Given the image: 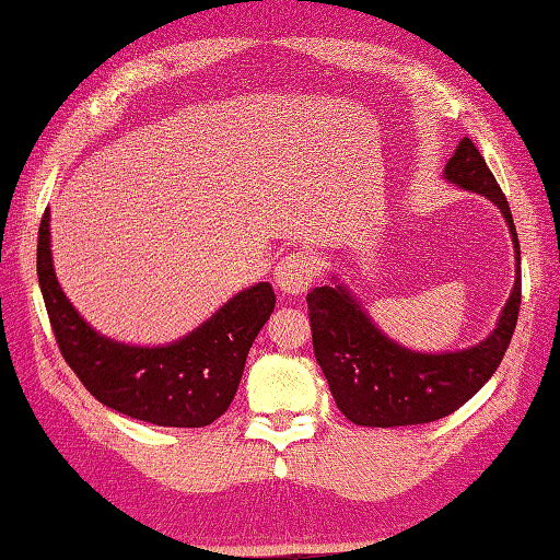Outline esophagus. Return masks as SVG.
<instances>
[{
  "label": "esophagus",
  "mask_w": 560,
  "mask_h": 560,
  "mask_svg": "<svg viewBox=\"0 0 560 560\" xmlns=\"http://www.w3.org/2000/svg\"><path fill=\"white\" fill-rule=\"evenodd\" d=\"M314 276L316 266L310 253H290V256H284L278 262L276 272H272V280H276V288L282 294L298 298V294L307 290V284L314 280Z\"/></svg>",
  "instance_id": "esophagus-1"
}]
</instances>
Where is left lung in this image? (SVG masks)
I'll list each match as a JSON object with an SVG mask.
<instances>
[{
  "mask_svg": "<svg viewBox=\"0 0 560 560\" xmlns=\"http://www.w3.org/2000/svg\"><path fill=\"white\" fill-rule=\"evenodd\" d=\"M444 177L488 197L502 212L514 246V288L488 339L446 353H419L389 339L339 278L314 288L307 304L316 363L329 380L336 407L358 427H409L448 417L488 383L512 341L522 304V270L508 197L470 139L458 141Z\"/></svg>",
  "mask_w": 560,
  "mask_h": 560,
  "instance_id": "1",
  "label": "left lung"
}]
</instances>
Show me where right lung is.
I'll list each match as a JSON object with an SVG mask.
<instances>
[{"label":"right lung","mask_w":560,"mask_h":560,"mask_svg":"<svg viewBox=\"0 0 560 560\" xmlns=\"http://www.w3.org/2000/svg\"><path fill=\"white\" fill-rule=\"evenodd\" d=\"M38 284L66 363L94 399L158 427H207L234 399L246 355L276 310L268 282L236 292L205 324L165 346L114 341L82 319L56 278L50 209L38 229Z\"/></svg>","instance_id":"obj_1"}]
</instances>
